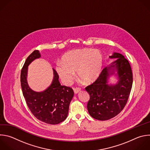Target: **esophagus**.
I'll list each match as a JSON object with an SVG mask.
<instances>
[{
  "label": "esophagus",
  "mask_w": 150,
  "mask_h": 150,
  "mask_svg": "<svg viewBox=\"0 0 150 150\" xmlns=\"http://www.w3.org/2000/svg\"><path fill=\"white\" fill-rule=\"evenodd\" d=\"M81 89L79 88V87H76V88H75L74 89V93L76 94V93H78V92H79L81 91Z\"/></svg>",
  "instance_id": "obj_1"
}]
</instances>
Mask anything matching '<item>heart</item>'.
<instances>
[{"label":"heart","mask_w":150,"mask_h":150,"mask_svg":"<svg viewBox=\"0 0 150 150\" xmlns=\"http://www.w3.org/2000/svg\"><path fill=\"white\" fill-rule=\"evenodd\" d=\"M55 69L62 81L69 84L75 76V71L85 83L93 82L100 75L103 66V56L98 49H78L65 54Z\"/></svg>","instance_id":"b5f03b06"}]
</instances>
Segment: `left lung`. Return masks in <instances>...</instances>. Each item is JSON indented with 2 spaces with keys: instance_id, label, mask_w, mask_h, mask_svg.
Segmentation results:
<instances>
[{
  "instance_id": "1",
  "label": "left lung",
  "mask_w": 150,
  "mask_h": 150,
  "mask_svg": "<svg viewBox=\"0 0 150 150\" xmlns=\"http://www.w3.org/2000/svg\"><path fill=\"white\" fill-rule=\"evenodd\" d=\"M110 58L117 59L103 69L95 81L85 88L90 96L87 104L88 112L92 118L101 121L108 120L121 112L128 101L133 82L128 61L115 52ZM114 70L117 72L119 81L115 85H109L108 77Z\"/></svg>"
}]
</instances>
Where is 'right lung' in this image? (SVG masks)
Here are the masks:
<instances>
[{"label":"right lung","mask_w":150,"mask_h":150,"mask_svg":"<svg viewBox=\"0 0 150 150\" xmlns=\"http://www.w3.org/2000/svg\"><path fill=\"white\" fill-rule=\"evenodd\" d=\"M40 57L39 51L35 50L27 58L23 66L21 73L23 95L29 109L37 119L46 124H58L67 118L74 92L72 88L61 85L59 75L54 69L52 84L46 90L38 92L29 88L26 80L28 67Z\"/></svg>","instance_id":"right-lung-1"}]
</instances>
